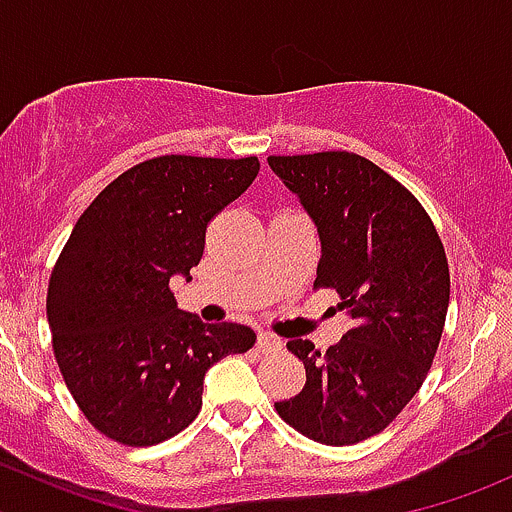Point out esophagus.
<instances>
[{"mask_svg": "<svg viewBox=\"0 0 512 512\" xmlns=\"http://www.w3.org/2000/svg\"><path fill=\"white\" fill-rule=\"evenodd\" d=\"M280 347H282V342H280V337H275V334H270V332L257 334V349H260V352H277Z\"/></svg>", "mask_w": 512, "mask_h": 512, "instance_id": "1", "label": "esophagus"}]
</instances>
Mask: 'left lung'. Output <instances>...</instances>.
Returning a JSON list of instances; mask_svg holds the SVG:
<instances>
[{
	"label": "left lung",
	"mask_w": 512,
	"mask_h": 512,
	"mask_svg": "<svg viewBox=\"0 0 512 512\" xmlns=\"http://www.w3.org/2000/svg\"><path fill=\"white\" fill-rule=\"evenodd\" d=\"M272 173L317 227V287H334L354 327L327 352L287 349L304 389L275 409L302 436L349 446L384 431L428 374L448 312V262L421 203L371 160L347 151L270 156Z\"/></svg>",
	"instance_id": "1"
}]
</instances>
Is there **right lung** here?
I'll use <instances>...</instances> for the list:
<instances>
[{"instance_id": "add662e5", "label": "right lung", "mask_w": 512, "mask_h": 512, "mask_svg": "<svg viewBox=\"0 0 512 512\" xmlns=\"http://www.w3.org/2000/svg\"><path fill=\"white\" fill-rule=\"evenodd\" d=\"M260 160L160 156L118 175L71 230L46 294L54 354L84 416L126 446L183 431L203 381L255 344L247 324L178 309L170 280H193L205 227L240 198Z\"/></svg>"}]
</instances>
